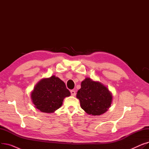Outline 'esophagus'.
Masks as SVG:
<instances>
[{
	"mask_svg": "<svg viewBox=\"0 0 149 149\" xmlns=\"http://www.w3.org/2000/svg\"><path fill=\"white\" fill-rule=\"evenodd\" d=\"M70 93H71V95L74 97L75 95V91L74 90H71L70 91Z\"/></svg>",
	"mask_w": 149,
	"mask_h": 149,
	"instance_id": "obj_1",
	"label": "esophagus"
}]
</instances>
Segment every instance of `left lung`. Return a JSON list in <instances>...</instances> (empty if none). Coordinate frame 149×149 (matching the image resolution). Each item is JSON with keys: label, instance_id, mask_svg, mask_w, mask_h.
I'll return each mask as SVG.
<instances>
[{"label": "left lung", "instance_id": "8db88e82", "mask_svg": "<svg viewBox=\"0 0 149 149\" xmlns=\"http://www.w3.org/2000/svg\"><path fill=\"white\" fill-rule=\"evenodd\" d=\"M77 98L86 113L98 116L107 111L112 104L113 95L103 83L87 77L81 82Z\"/></svg>", "mask_w": 149, "mask_h": 149}]
</instances>
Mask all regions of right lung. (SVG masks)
Listing matches in <instances>:
<instances>
[{
	"mask_svg": "<svg viewBox=\"0 0 149 149\" xmlns=\"http://www.w3.org/2000/svg\"><path fill=\"white\" fill-rule=\"evenodd\" d=\"M70 92L65 83L58 77L52 75L43 78L35 86L31 92V98L34 107L44 113H53L59 109L65 98Z\"/></svg>",
	"mask_w": 149,
	"mask_h": 149,
	"instance_id": "1",
	"label": "right lung"
}]
</instances>
